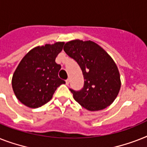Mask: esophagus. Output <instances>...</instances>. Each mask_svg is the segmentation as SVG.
I'll list each match as a JSON object with an SVG mask.
<instances>
[{
  "label": "esophagus",
  "mask_w": 147,
  "mask_h": 147,
  "mask_svg": "<svg viewBox=\"0 0 147 147\" xmlns=\"http://www.w3.org/2000/svg\"><path fill=\"white\" fill-rule=\"evenodd\" d=\"M65 83H66V84H69V78H68V79H66L65 80Z\"/></svg>",
  "instance_id": "34e87169"
}]
</instances>
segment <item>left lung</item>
<instances>
[{
  "instance_id": "obj_1",
  "label": "left lung",
  "mask_w": 147,
  "mask_h": 147,
  "mask_svg": "<svg viewBox=\"0 0 147 147\" xmlns=\"http://www.w3.org/2000/svg\"><path fill=\"white\" fill-rule=\"evenodd\" d=\"M63 50L77 62L84 76L82 90L69 89L76 101L89 111L102 110L112 104L121 88L119 69L112 57L91 40H71Z\"/></svg>"
}]
</instances>
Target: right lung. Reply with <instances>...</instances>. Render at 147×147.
<instances>
[{"label":"right lung","mask_w":147,"mask_h":147,"mask_svg":"<svg viewBox=\"0 0 147 147\" xmlns=\"http://www.w3.org/2000/svg\"><path fill=\"white\" fill-rule=\"evenodd\" d=\"M64 42L38 46L31 50L18 65L12 78V87L20 102L30 108H38L51 100L55 90L65 82L59 78L61 65L55 62Z\"/></svg>","instance_id":"right-lung-1"}]
</instances>
